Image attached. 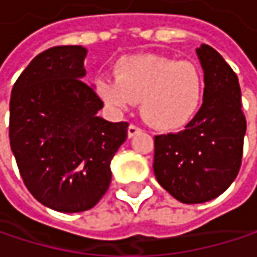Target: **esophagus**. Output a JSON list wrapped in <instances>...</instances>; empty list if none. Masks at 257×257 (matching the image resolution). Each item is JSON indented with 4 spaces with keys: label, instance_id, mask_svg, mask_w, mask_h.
Instances as JSON below:
<instances>
[{
    "label": "esophagus",
    "instance_id": "esophagus-1",
    "mask_svg": "<svg viewBox=\"0 0 257 257\" xmlns=\"http://www.w3.org/2000/svg\"><path fill=\"white\" fill-rule=\"evenodd\" d=\"M140 132H141V129L138 128V126H135V125H129V128H128V137H129V138H132V137L138 135Z\"/></svg>",
    "mask_w": 257,
    "mask_h": 257
}]
</instances>
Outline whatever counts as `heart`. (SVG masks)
Wrapping results in <instances>:
<instances>
[{"mask_svg":"<svg viewBox=\"0 0 257 257\" xmlns=\"http://www.w3.org/2000/svg\"><path fill=\"white\" fill-rule=\"evenodd\" d=\"M95 87L113 110L125 111L140 101L141 116L149 125L176 131L195 117L204 93V76L190 61L137 55L117 64L116 77L99 76Z\"/></svg>","mask_w":257,"mask_h":257,"instance_id":"obj_1","label":"heart"}]
</instances>
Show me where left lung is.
<instances>
[{
	"mask_svg": "<svg viewBox=\"0 0 257 257\" xmlns=\"http://www.w3.org/2000/svg\"><path fill=\"white\" fill-rule=\"evenodd\" d=\"M196 55L205 84L199 111L183 131L155 137L156 180L183 204L211 201L231 186L241 167L247 129L233 70L207 44Z\"/></svg>",
	"mask_w": 257,
	"mask_h": 257,
	"instance_id": "1",
	"label": "left lung"
}]
</instances>
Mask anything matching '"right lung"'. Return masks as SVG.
Listing matches in <instances>:
<instances>
[{
	"label": "right lung",
	"mask_w": 257,
	"mask_h": 257,
	"mask_svg": "<svg viewBox=\"0 0 257 257\" xmlns=\"http://www.w3.org/2000/svg\"><path fill=\"white\" fill-rule=\"evenodd\" d=\"M83 46L37 55L10 98V147L31 195L61 213L98 204L111 181L110 164L128 135L126 122L98 116L104 102L86 76Z\"/></svg>",
	"instance_id": "1"
}]
</instances>
